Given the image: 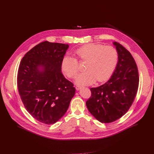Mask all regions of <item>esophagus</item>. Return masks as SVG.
Returning <instances> with one entry per match:
<instances>
[{"instance_id":"34e87169","label":"esophagus","mask_w":154,"mask_h":154,"mask_svg":"<svg viewBox=\"0 0 154 154\" xmlns=\"http://www.w3.org/2000/svg\"><path fill=\"white\" fill-rule=\"evenodd\" d=\"M82 88V86H75V89L77 90H79L80 88Z\"/></svg>"}]
</instances>
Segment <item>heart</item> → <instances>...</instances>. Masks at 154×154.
Listing matches in <instances>:
<instances>
[{
  "label": "heart",
  "mask_w": 154,
  "mask_h": 154,
  "mask_svg": "<svg viewBox=\"0 0 154 154\" xmlns=\"http://www.w3.org/2000/svg\"><path fill=\"white\" fill-rule=\"evenodd\" d=\"M74 55L80 61H86L84 72L80 74L75 82L80 85H90L97 80L103 82L110 77L118 62V53L112 46L90 43L76 49ZM61 69L69 78H75L79 71L77 59L65 55L61 60Z\"/></svg>",
  "instance_id": "1"
}]
</instances>
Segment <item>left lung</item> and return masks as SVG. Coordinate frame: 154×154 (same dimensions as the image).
Masks as SVG:
<instances>
[{
  "instance_id": "left-lung-1",
  "label": "left lung",
  "mask_w": 154,
  "mask_h": 154,
  "mask_svg": "<svg viewBox=\"0 0 154 154\" xmlns=\"http://www.w3.org/2000/svg\"><path fill=\"white\" fill-rule=\"evenodd\" d=\"M118 53L116 69L105 83L90 89L91 96L86 102L88 109L99 121L109 123L124 116L132 105L139 85L136 62L121 44L114 42Z\"/></svg>"
}]
</instances>
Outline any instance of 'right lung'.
Listing matches in <instances>:
<instances>
[{
    "label": "right lung",
    "instance_id": "right-lung-1",
    "mask_svg": "<svg viewBox=\"0 0 154 154\" xmlns=\"http://www.w3.org/2000/svg\"><path fill=\"white\" fill-rule=\"evenodd\" d=\"M68 45L42 42L22 59L17 73L20 99L30 115L45 124L57 122L68 110L75 88L63 75L61 60Z\"/></svg>",
    "mask_w": 154,
    "mask_h": 154
}]
</instances>
